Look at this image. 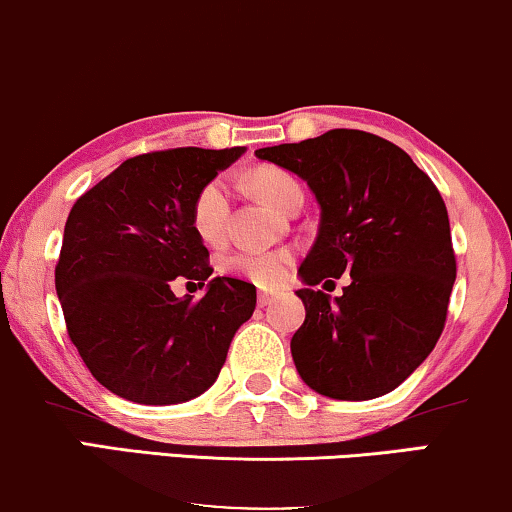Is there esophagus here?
Segmentation results:
<instances>
[{
  "label": "esophagus",
  "mask_w": 512,
  "mask_h": 512,
  "mask_svg": "<svg viewBox=\"0 0 512 512\" xmlns=\"http://www.w3.org/2000/svg\"><path fill=\"white\" fill-rule=\"evenodd\" d=\"M274 302L272 293H258V307H268Z\"/></svg>",
  "instance_id": "esophagus-1"
}]
</instances>
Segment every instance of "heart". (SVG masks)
Wrapping results in <instances>:
<instances>
[{"instance_id":"obj_1","label":"heart","mask_w":512,"mask_h":512,"mask_svg":"<svg viewBox=\"0 0 512 512\" xmlns=\"http://www.w3.org/2000/svg\"><path fill=\"white\" fill-rule=\"evenodd\" d=\"M249 182L256 194L277 210L286 212L298 198H302L300 182L281 168H256ZM228 214H231V189L226 180L217 177L198 191L194 207H191V226L205 244H219L226 235ZM221 265L226 272L247 279L251 284L274 288L288 277L293 256L288 251H238V254L224 258Z\"/></svg>"}]
</instances>
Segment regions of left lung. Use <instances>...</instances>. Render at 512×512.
I'll list each match as a JSON object with an SVG mask.
<instances>
[{
    "mask_svg": "<svg viewBox=\"0 0 512 512\" xmlns=\"http://www.w3.org/2000/svg\"><path fill=\"white\" fill-rule=\"evenodd\" d=\"M256 157L307 182L321 207L300 265L305 323L291 339L300 379L332 399H374L395 390L439 342L455 254L446 203L434 182L390 140L332 129ZM352 272L339 299L313 286Z\"/></svg>",
    "mask_w": 512,
    "mask_h": 512,
    "instance_id": "left-lung-1",
    "label": "left lung"
}]
</instances>
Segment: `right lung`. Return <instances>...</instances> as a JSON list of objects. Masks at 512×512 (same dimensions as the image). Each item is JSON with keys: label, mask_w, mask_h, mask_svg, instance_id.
<instances>
[{"label": "right lung", "mask_w": 512, "mask_h": 512, "mask_svg": "<svg viewBox=\"0 0 512 512\" xmlns=\"http://www.w3.org/2000/svg\"><path fill=\"white\" fill-rule=\"evenodd\" d=\"M244 154L150 152L127 159L83 194L64 226L55 288L66 330L103 388L147 406L189 402L217 381L228 346L256 309V286L210 277L191 207ZM206 286L177 299V280Z\"/></svg>", "instance_id": "obj_1"}]
</instances>
